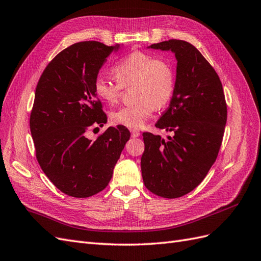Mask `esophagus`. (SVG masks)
<instances>
[{
    "instance_id": "34e87169",
    "label": "esophagus",
    "mask_w": 261,
    "mask_h": 261,
    "mask_svg": "<svg viewBox=\"0 0 261 261\" xmlns=\"http://www.w3.org/2000/svg\"><path fill=\"white\" fill-rule=\"evenodd\" d=\"M131 136L132 138H138L140 137V132L138 130H131Z\"/></svg>"
}]
</instances>
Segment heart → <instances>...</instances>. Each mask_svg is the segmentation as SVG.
<instances>
[{"label":"heart","mask_w":261,"mask_h":261,"mask_svg":"<svg viewBox=\"0 0 261 261\" xmlns=\"http://www.w3.org/2000/svg\"><path fill=\"white\" fill-rule=\"evenodd\" d=\"M116 82L102 75L94 80V93L99 99L115 103L122 88L135 84L136 103L114 110L110 115L116 124L137 129L142 126L156 107H163L172 98L175 87L174 70L167 61L142 51H133L113 69Z\"/></svg>","instance_id":"heart-1"}]
</instances>
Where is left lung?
Instances as JSON below:
<instances>
[{
	"label": "left lung",
	"mask_w": 261,
	"mask_h": 261,
	"mask_svg": "<svg viewBox=\"0 0 261 261\" xmlns=\"http://www.w3.org/2000/svg\"><path fill=\"white\" fill-rule=\"evenodd\" d=\"M148 48L172 51L177 60L169 107L155 123L173 137L143 133L141 170L154 195L175 199L204 179L218 158L227 119L224 92L218 73L191 43L170 39Z\"/></svg>",
	"instance_id": "obj_1"
}]
</instances>
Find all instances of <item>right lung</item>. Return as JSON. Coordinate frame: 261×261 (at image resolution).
Listing matches in <instances>:
<instances>
[{
  "label": "right lung",
  "instance_id": "right-lung-1",
  "mask_svg": "<svg viewBox=\"0 0 261 261\" xmlns=\"http://www.w3.org/2000/svg\"><path fill=\"white\" fill-rule=\"evenodd\" d=\"M119 48L98 41L74 43L52 59L36 87L29 124L37 161L50 181L74 198L92 197L107 187L130 139L123 125L87 138L89 130L107 122L93 84Z\"/></svg>",
  "mask_w": 261,
  "mask_h": 261
}]
</instances>
